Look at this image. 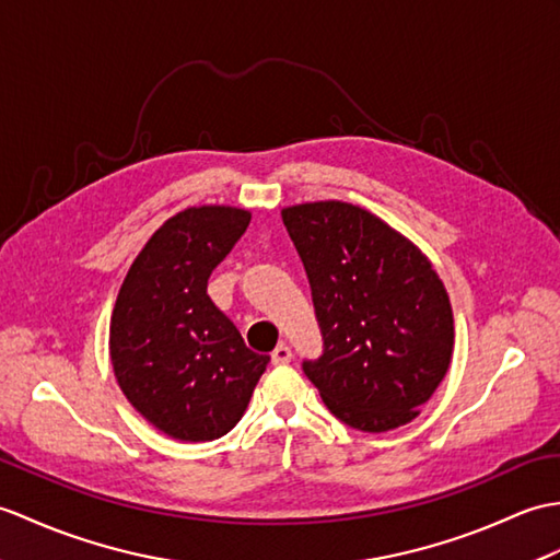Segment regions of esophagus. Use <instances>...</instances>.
Wrapping results in <instances>:
<instances>
[{"label": "esophagus", "mask_w": 560, "mask_h": 560, "mask_svg": "<svg viewBox=\"0 0 560 560\" xmlns=\"http://www.w3.org/2000/svg\"><path fill=\"white\" fill-rule=\"evenodd\" d=\"M291 360H293V350L285 343H279L275 348V353H271V362H275V365H289Z\"/></svg>", "instance_id": "1"}]
</instances>
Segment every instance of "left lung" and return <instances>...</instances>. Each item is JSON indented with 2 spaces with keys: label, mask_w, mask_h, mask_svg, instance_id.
<instances>
[{
  "label": "left lung",
  "mask_w": 560,
  "mask_h": 560,
  "mask_svg": "<svg viewBox=\"0 0 560 560\" xmlns=\"http://www.w3.org/2000/svg\"><path fill=\"white\" fill-rule=\"evenodd\" d=\"M303 259L322 355L303 372L336 418L360 432L408 424L453 355V310L418 245L362 207L324 200L281 210Z\"/></svg>",
  "instance_id": "8db88e82"
}]
</instances>
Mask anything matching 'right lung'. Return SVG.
<instances>
[{
	"label": "right lung",
	"mask_w": 560,
	"mask_h": 560,
	"mask_svg": "<svg viewBox=\"0 0 560 560\" xmlns=\"http://www.w3.org/2000/svg\"><path fill=\"white\" fill-rule=\"evenodd\" d=\"M250 224L226 205L166 219L133 259L112 312L109 355L124 396L166 436L212 441L248 408L269 355L253 353L207 295V279Z\"/></svg>",
	"instance_id": "right-lung-1"
}]
</instances>
